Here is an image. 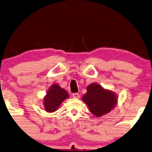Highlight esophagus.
<instances>
[{
	"label": "esophagus",
	"instance_id": "34e87169",
	"mask_svg": "<svg viewBox=\"0 0 152 152\" xmlns=\"http://www.w3.org/2000/svg\"><path fill=\"white\" fill-rule=\"evenodd\" d=\"M72 96H73V98H75V99H79L80 98V95L78 93H73Z\"/></svg>",
	"mask_w": 152,
	"mask_h": 152
}]
</instances>
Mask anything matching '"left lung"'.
Wrapping results in <instances>:
<instances>
[{
  "label": "left lung",
  "mask_w": 152,
  "mask_h": 152,
  "mask_svg": "<svg viewBox=\"0 0 152 152\" xmlns=\"http://www.w3.org/2000/svg\"><path fill=\"white\" fill-rule=\"evenodd\" d=\"M87 92L82 96L90 111L96 117H101L111 110L117 104L115 94L106 90L98 84L93 83L87 87Z\"/></svg>",
  "instance_id": "obj_1"
}]
</instances>
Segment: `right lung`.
<instances>
[{"label":"right lung","mask_w":152,"mask_h":152,"mask_svg":"<svg viewBox=\"0 0 152 152\" xmlns=\"http://www.w3.org/2000/svg\"><path fill=\"white\" fill-rule=\"evenodd\" d=\"M68 94L58 85H52L44 98V107L47 112H54L65 99L68 98Z\"/></svg>","instance_id":"add662e5"}]
</instances>
